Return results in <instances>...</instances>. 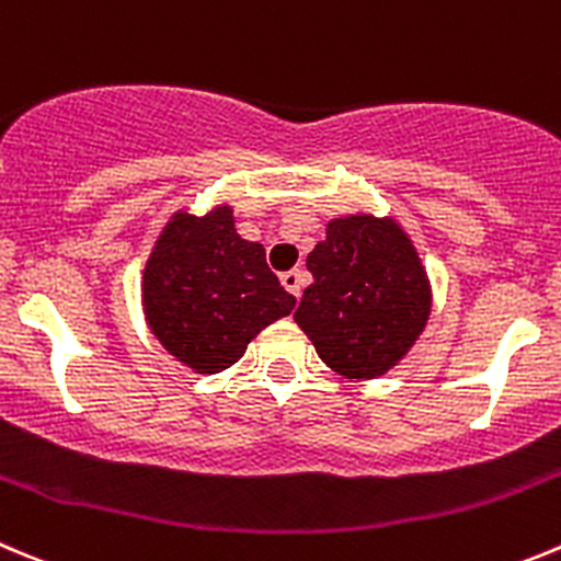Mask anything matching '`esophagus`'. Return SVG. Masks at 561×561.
I'll list each match as a JSON object with an SVG mask.
<instances>
[{"label":"esophagus","instance_id":"1","mask_svg":"<svg viewBox=\"0 0 561 561\" xmlns=\"http://www.w3.org/2000/svg\"><path fill=\"white\" fill-rule=\"evenodd\" d=\"M282 285L287 287V290L293 293V296H301V290H305V285H307V274L301 268H293V271H285V274H282Z\"/></svg>","mask_w":561,"mask_h":561}]
</instances>
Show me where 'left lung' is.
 <instances>
[{
  "label": "left lung",
  "instance_id": "8db88e82",
  "mask_svg": "<svg viewBox=\"0 0 561 561\" xmlns=\"http://www.w3.org/2000/svg\"><path fill=\"white\" fill-rule=\"evenodd\" d=\"M307 268L312 285L293 318L340 376L376 379L410 352L426 327V271L399 224L374 216L329 221Z\"/></svg>",
  "mask_w": 561,
  "mask_h": 561
}]
</instances>
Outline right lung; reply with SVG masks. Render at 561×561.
<instances>
[{
  "instance_id": "1",
  "label": "right lung",
  "mask_w": 561,
  "mask_h": 561,
  "mask_svg": "<svg viewBox=\"0 0 561 561\" xmlns=\"http://www.w3.org/2000/svg\"><path fill=\"white\" fill-rule=\"evenodd\" d=\"M146 321L165 352L196 374L243 357L260 329L290 316L296 296L265 263V249L234 232L229 207L196 218L176 213L144 274Z\"/></svg>"
}]
</instances>
